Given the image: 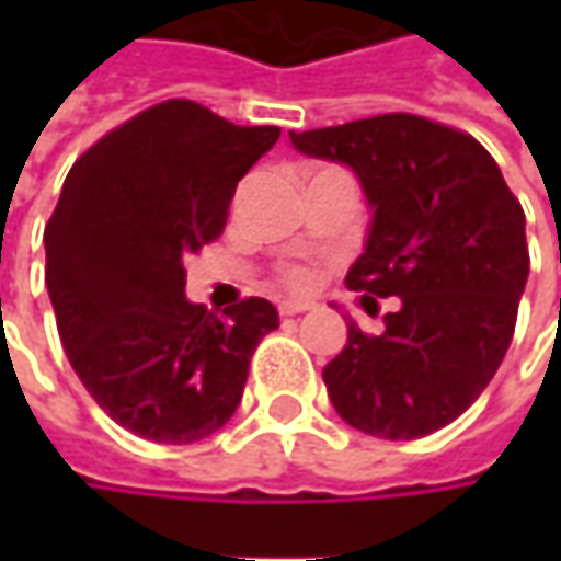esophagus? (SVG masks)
Here are the masks:
<instances>
[{"mask_svg": "<svg viewBox=\"0 0 561 561\" xmlns=\"http://www.w3.org/2000/svg\"><path fill=\"white\" fill-rule=\"evenodd\" d=\"M309 309H312V302H306V299H280V302H277V312L284 314V318H287V314L309 312Z\"/></svg>", "mask_w": 561, "mask_h": 561, "instance_id": "obj_1", "label": "esophagus"}]
</instances>
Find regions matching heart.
Segmentation results:
<instances>
[{
	"mask_svg": "<svg viewBox=\"0 0 561 561\" xmlns=\"http://www.w3.org/2000/svg\"><path fill=\"white\" fill-rule=\"evenodd\" d=\"M287 284L306 290V287H312L314 284V271L309 268V265H293V268H287Z\"/></svg>",
	"mask_w": 561,
	"mask_h": 561,
	"instance_id": "b5f03b06",
	"label": "heart"
}]
</instances>
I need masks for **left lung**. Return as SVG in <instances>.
<instances>
[{"mask_svg":"<svg viewBox=\"0 0 561 561\" xmlns=\"http://www.w3.org/2000/svg\"><path fill=\"white\" fill-rule=\"evenodd\" d=\"M290 142L353 168L371 227L346 287L365 302L399 299L380 334L346 324L350 340L324 368L328 397L362 434L427 437L484 393L512 343L530 271L522 203L481 142L419 115H375Z\"/></svg>","mask_w":561,"mask_h":561,"instance_id":"1","label":"left lung"}]
</instances>
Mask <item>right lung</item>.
I'll list each match as a JSON object with an SVG mask.
<instances>
[{
  "mask_svg": "<svg viewBox=\"0 0 561 561\" xmlns=\"http://www.w3.org/2000/svg\"><path fill=\"white\" fill-rule=\"evenodd\" d=\"M277 137L168 99L65 178L43 233L58 336L99 409L137 437L196 443L225 427L249 358L277 328L268 299L215 314L184 293V255L221 237L237 181Z\"/></svg>",
  "mask_w": 561,
  "mask_h": 561,
  "instance_id": "1",
  "label": "right lung"
}]
</instances>
